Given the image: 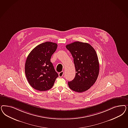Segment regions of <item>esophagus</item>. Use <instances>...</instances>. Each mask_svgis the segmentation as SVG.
Here are the masks:
<instances>
[{"instance_id":"esophagus-1","label":"esophagus","mask_w":128,"mask_h":128,"mask_svg":"<svg viewBox=\"0 0 128 128\" xmlns=\"http://www.w3.org/2000/svg\"><path fill=\"white\" fill-rule=\"evenodd\" d=\"M58 75H59V77H62V76L64 75V72L62 71L61 72H59Z\"/></svg>"}]
</instances>
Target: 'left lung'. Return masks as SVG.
Returning a JSON list of instances; mask_svg holds the SVG:
<instances>
[{
	"mask_svg": "<svg viewBox=\"0 0 128 128\" xmlns=\"http://www.w3.org/2000/svg\"><path fill=\"white\" fill-rule=\"evenodd\" d=\"M74 58L76 75L68 82L72 90L82 93L90 88L99 74L98 59L94 48L87 43L75 41L66 46Z\"/></svg>",
	"mask_w": 128,
	"mask_h": 128,
	"instance_id": "left-lung-1",
	"label": "left lung"
}]
</instances>
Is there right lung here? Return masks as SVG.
<instances>
[{
  "label": "right lung",
  "instance_id": "right-lung-1",
  "mask_svg": "<svg viewBox=\"0 0 128 128\" xmlns=\"http://www.w3.org/2000/svg\"><path fill=\"white\" fill-rule=\"evenodd\" d=\"M56 43L46 42L36 46L29 54L25 64V73L30 85L34 89L48 90L58 76L50 59L57 48Z\"/></svg>",
  "mask_w": 128,
  "mask_h": 128
}]
</instances>
